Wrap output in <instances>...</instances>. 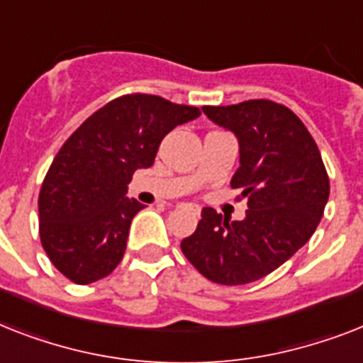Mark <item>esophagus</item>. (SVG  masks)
Wrapping results in <instances>:
<instances>
[{
	"label": "esophagus",
	"instance_id": "obj_1",
	"mask_svg": "<svg viewBox=\"0 0 363 363\" xmlns=\"http://www.w3.org/2000/svg\"><path fill=\"white\" fill-rule=\"evenodd\" d=\"M196 211H197V208H196Z\"/></svg>",
	"mask_w": 363,
	"mask_h": 363
}]
</instances>
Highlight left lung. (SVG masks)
<instances>
[{"instance_id": "1", "label": "left lung", "mask_w": 363, "mask_h": 363, "mask_svg": "<svg viewBox=\"0 0 363 363\" xmlns=\"http://www.w3.org/2000/svg\"><path fill=\"white\" fill-rule=\"evenodd\" d=\"M203 113L237 135L240 167L231 186L248 197V211L233 222L205 207L181 250L214 284H252L311 238L328 201V173L304 123L284 104L246 100L203 106Z\"/></svg>"}]
</instances>
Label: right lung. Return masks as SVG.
Segmentation results:
<instances>
[{
	"instance_id": "add662e5",
	"label": "right lung",
	"mask_w": 363,
	"mask_h": 363,
	"mask_svg": "<svg viewBox=\"0 0 363 363\" xmlns=\"http://www.w3.org/2000/svg\"><path fill=\"white\" fill-rule=\"evenodd\" d=\"M199 115L162 96L123 95L65 141L38 194L40 242L65 278L87 285L113 272L143 208L126 197L132 175L152 166L166 134Z\"/></svg>"
}]
</instances>
